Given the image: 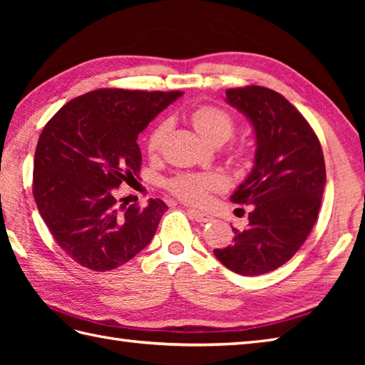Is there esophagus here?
I'll return each mask as SVG.
<instances>
[{
    "label": "esophagus",
    "mask_w": 365,
    "mask_h": 365,
    "mask_svg": "<svg viewBox=\"0 0 365 365\" xmlns=\"http://www.w3.org/2000/svg\"><path fill=\"white\" fill-rule=\"evenodd\" d=\"M188 215L191 216L192 220L200 222V224H207V222H212L213 221V216H210L208 213H202L199 210H188Z\"/></svg>",
    "instance_id": "34e87169"
}]
</instances>
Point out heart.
<instances>
[{"label":"heart","mask_w":365,"mask_h":365,"mask_svg":"<svg viewBox=\"0 0 365 365\" xmlns=\"http://www.w3.org/2000/svg\"><path fill=\"white\" fill-rule=\"evenodd\" d=\"M191 123L195 128L202 135L208 143L220 145L226 143L227 139L234 133L235 122L234 118L224 111L222 108L213 106V105H204L192 110L190 114ZM168 133V123L160 122L155 125L150 131L149 138H147V152L155 155L163 144ZM242 150L237 149L235 155H240ZM169 190L173 195L180 197L182 200L188 204L202 205L208 200V195L212 191H218L224 187L222 177L213 173H204V174H178L173 180L168 183Z\"/></svg>","instance_id":"1"}]
</instances>
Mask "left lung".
Segmentation results:
<instances>
[{
  "label": "left lung",
  "instance_id": "1",
  "mask_svg": "<svg viewBox=\"0 0 365 365\" xmlns=\"http://www.w3.org/2000/svg\"><path fill=\"white\" fill-rule=\"evenodd\" d=\"M226 102L254 128V168L230 196L234 204L252 207L246 227H232V245L213 254L237 274L259 276L289 262L311 234L327 169L312 127L279 92L262 86L227 89Z\"/></svg>",
  "mask_w": 365,
  "mask_h": 365
}]
</instances>
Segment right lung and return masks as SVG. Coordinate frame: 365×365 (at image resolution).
Segmentation results:
<instances>
[{
    "label": "right lung",
    "instance_id": "obj_1",
    "mask_svg": "<svg viewBox=\"0 0 365 365\" xmlns=\"http://www.w3.org/2000/svg\"><path fill=\"white\" fill-rule=\"evenodd\" d=\"M182 97L170 91L97 89L66 103L43 127L33 195L53 238L94 271L118 268L152 242L168 205L119 204L115 188L141 169L138 135Z\"/></svg>",
    "mask_w": 365,
    "mask_h": 365
}]
</instances>
